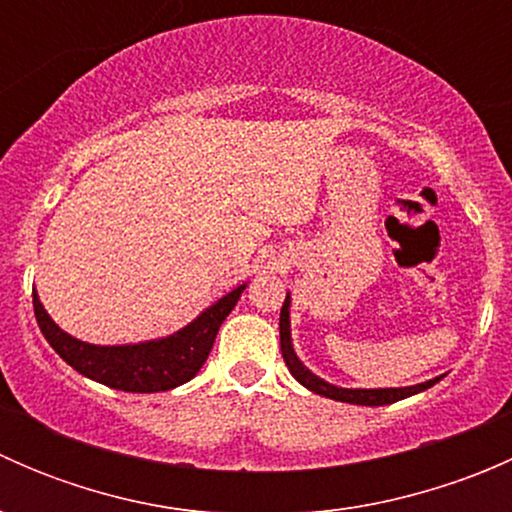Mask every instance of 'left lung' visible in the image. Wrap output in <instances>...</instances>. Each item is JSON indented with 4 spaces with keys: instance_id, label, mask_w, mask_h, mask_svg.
<instances>
[{
    "instance_id": "left-lung-1",
    "label": "left lung",
    "mask_w": 512,
    "mask_h": 512,
    "mask_svg": "<svg viewBox=\"0 0 512 512\" xmlns=\"http://www.w3.org/2000/svg\"><path fill=\"white\" fill-rule=\"evenodd\" d=\"M280 347H282V356H285L289 374H292L304 389L314 391V394L319 396H327V399L344 401V404H356V406L396 404V401L409 399V396L418 394V391L431 389L436 381H441V376H436V379H428L416 386H404V389H342V386H334L329 384V381L319 379V376L312 374V371L297 359V354H294L292 334H289V294L285 297V304H282V312H280Z\"/></svg>"
}]
</instances>
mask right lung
<instances>
[{
	"instance_id": "1",
	"label": "right lung",
	"mask_w": 512,
	"mask_h": 512,
	"mask_svg": "<svg viewBox=\"0 0 512 512\" xmlns=\"http://www.w3.org/2000/svg\"><path fill=\"white\" fill-rule=\"evenodd\" d=\"M245 285L235 287L210 304L200 317H195L188 327L170 337L153 339L141 344H123V347H98V344L81 342L59 329L54 319L46 314L44 304L34 294V314L41 334L51 344L56 354L74 366L79 374L106 384L118 391H131V394H156L185 384L200 371V366L208 359L218 337L220 324L240 299Z\"/></svg>"
}]
</instances>
